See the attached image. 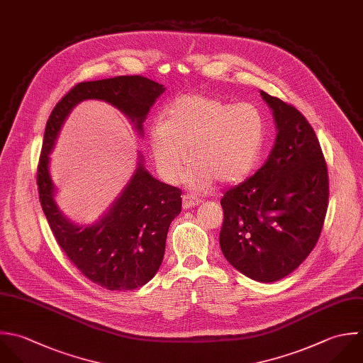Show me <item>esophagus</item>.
I'll list each match as a JSON object with an SVG mask.
<instances>
[{
    "mask_svg": "<svg viewBox=\"0 0 363 363\" xmlns=\"http://www.w3.org/2000/svg\"><path fill=\"white\" fill-rule=\"evenodd\" d=\"M201 203V199H198L196 196L194 195H184L182 196V206L184 209H191V208H195Z\"/></svg>",
    "mask_w": 363,
    "mask_h": 363,
    "instance_id": "34e87169",
    "label": "esophagus"
}]
</instances>
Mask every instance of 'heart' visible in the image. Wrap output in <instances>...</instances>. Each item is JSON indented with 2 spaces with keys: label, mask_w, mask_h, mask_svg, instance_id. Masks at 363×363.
Returning <instances> with one entry per match:
<instances>
[{
  "label": "heart",
  "mask_w": 363,
  "mask_h": 363,
  "mask_svg": "<svg viewBox=\"0 0 363 363\" xmlns=\"http://www.w3.org/2000/svg\"><path fill=\"white\" fill-rule=\"evenodd\" d=\"M264 123L250 103L232 104L218 97L185 94L165 108V120L148 128V144L160 175L177 182L192 160L186 184L202 191L216 179L233 184L250 174L262 152ZM189 150H186V147Z\"/></svg>",
  "instance_id": "b5f03b06"
}]
</instances>
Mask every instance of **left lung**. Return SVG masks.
<instances>
[{"mask_svg": "<svg viewBox=\"0 0 363 363\" xmlns=\"http://www.w3.org/2000/svg\"><path fill=\"white\" fill-rule=\"evenodd\" d=\"M260 94L273 111L276 141L264 165L223 195L219 245L242 274L273 283L294 272L317 245L330 184L320 141L306 117L280 99Z\"/></svg>", "mask_w": 363, "mask_h": 363, "instance_id": "8db88e82", "label": "left lung"}]
</instances>
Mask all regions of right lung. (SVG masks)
<instances>
[{
    "instance_id": "obj_1",
    "label": "right lung",
    "mask_w": 363,
    "mask_h": 363,
    "mask_svg": "<svg viewBox=\"0 0 363 363\" xmlns=\"http://www.w3.org/2000/svg\"><path fill=\"white\" fill-rule=\"evenodd\" d=\"M164 84L143 76H117L82 82L52 110L38 165L39 201L56 242L90 281L110 291L147 284L158 272L171 222L181 213V191L154 178L138 151L137 168L107 211L93 223L72 222L56 203L57 188L49 164L63 123L82 101L101 100L120 110L140 137L143 123Z\"/></svg>"
}]
</instances>
